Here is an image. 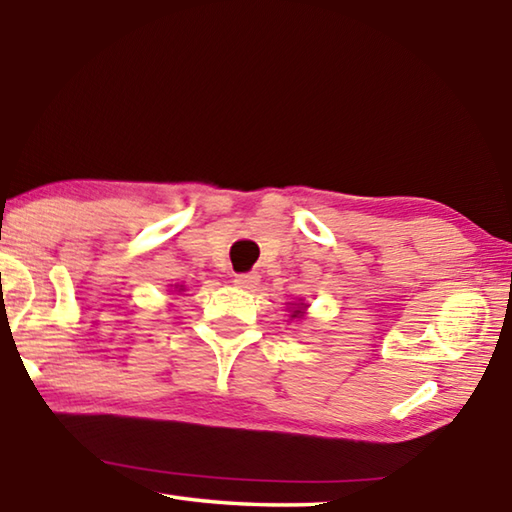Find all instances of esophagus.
Returning <instances> with one entry per match:
<instances>
[{"label": "esophagus", "instance_id": "obj_1", "mask_svg": "<svg viewBox=\"0 0 512 512\" xmlns=\"http://www.w3.org/2000/svg\"><path fill=\"white\" fill-rule=\"evenodd\" d=\"M235 284L241 289H255L259 284V275L257 273H239V275H235Z\"/></svg>", "mask_w": 512, "mask_h": 512}]
</instances>
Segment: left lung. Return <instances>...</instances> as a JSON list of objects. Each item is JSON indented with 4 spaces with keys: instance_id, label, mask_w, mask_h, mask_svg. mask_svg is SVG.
Returning <instances> with one entry per match:
<instances>
[{
    "instance_id": "1",
    "label": "left lung",
    "mask_w": 512,
    "mask_h": 512,
    "mask_svg": "<svg viewBox=\"0 0 512 512\" xmlns=\"http://www.w3.org/2000/svg\"><path fill=\"white\" fill-rule=\"evenodd\" d=\"M307 307H309V305H305V302H300V305L293 307L291 318H302V316H305V309H307Z\"/></svg>"
}]
</instances>
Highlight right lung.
Returning a JSON list of instances; mask_svg holds the SVG:
<instances>
[{"instance_id":"add662e5","label":"right lung","mask_w":512,"mask_h":512,"mask_svg":"<svg viewBox=\"0 0 512 512\" xmlns=\"http://www.w3.org/2000/svg\"><path fill=\"white\" fill-rule=\"evenodd\" d=\"M176 289H178V287H176ZM180 291H183V287H180Z\"/></svg>"}]
</instances>
